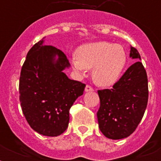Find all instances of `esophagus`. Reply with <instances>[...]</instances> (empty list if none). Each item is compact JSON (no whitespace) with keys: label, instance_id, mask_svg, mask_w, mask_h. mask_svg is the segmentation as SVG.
<instances>
[{"label":"esophagus","instance_id":"34e87169","mask_svg":"<svg viewBox=\"0 0 161 161\" xmlns=\"http://www.w3.org/2000/svg\"><path fill=\"white\" fill-rule=\"evenodd\" d=\"M93 88L89 85H87L85 87V92H93Z\"/></svg>","mask_w":161,"mask_h":161}]
</instances>
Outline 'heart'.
<instances>
[{
  "label": "heart",
  "mask_w": 161,
  "mask_h": 161,
  "mask_svg": "<svg viewBox=\"0 0 161 161\" xmlns=\"http://www.w3.org/2000/svg\"><path fill=\"white\" fill-rule=\"evenodd\" d=\"M71 63L78 73L84 74L93 68V81L98 85H114L120 78L127 63V54L122 46L108 42H96L78 47Z\"/></svg>",
  "instance_id": "b5f03b06"
}]
</instances>
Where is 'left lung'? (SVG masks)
Masks as SVG:
<instances>
[{"instance_id": "obj_1", "label": "left lung", "mask_w": 161, "mask_h": 161, "mask_svg": "<svg viewBox=\"0 0 161 161\" xmlns=\"http://www.w3.org/2000/svg\"><path fill=\"white\" fill-rule=\"evenodd\" d=\"M136 59L110 89L98 90L100 107L97 113L99 130L105 137L120 140L130 136L142 119L147 107L148 78L137 49L130 47Z\"/></svg>"}]
</instances>
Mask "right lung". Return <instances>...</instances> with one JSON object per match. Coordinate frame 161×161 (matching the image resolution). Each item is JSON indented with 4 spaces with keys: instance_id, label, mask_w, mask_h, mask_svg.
Here are the masks:
<instances>
[{
    "instance_id": "add662e5",
    "label": "right lung",
    "mask_w": 161,
    "mask_h": 161,
    "mask_svg": "<svg viewBox=\"0 0 161 161\" xmlns=\"http://www.w3.org/2000/svg\"><path fill=\"white\" fill-rule=\"evenodd\" d=\"M44 38L26 55L21 68L19 93L23 114L31 128L40 135L54 137L63 134L69 123V109L83 95L85 84L68 78L70 67L66 55Z\"/></svg>"
}]
</instances>
